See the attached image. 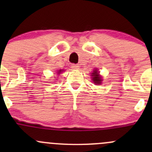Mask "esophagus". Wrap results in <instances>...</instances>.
Segmentation results:
<instances>
[{
  "label": "esophagus",
  "mask_w": 152,
  "mask_h": 152,
  "mask_svg": "<svg viewBox=\"0 0 152 152\" xmlns=\"http://www.w3.org/2000/svg\"><path fill=\"white\" fill-rule=\"evenodd\" d=\"M71 67L73 69H75V70H79V65H76V64H72Z\"/></svg>",
  "instance_id": "1"
}]
</instances>
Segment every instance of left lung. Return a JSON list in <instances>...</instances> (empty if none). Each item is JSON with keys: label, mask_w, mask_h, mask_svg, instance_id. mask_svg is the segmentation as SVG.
<instances>
[{"label": "left lung", "mask_w": 152, "mask_h": 152, "mask_svg": "<svg viewBox=\"0 0 152 152\" xmlns=\"http://www.w3.org/2000/svg\"><path fill=\"white\" fill-rule=\"evenodd\" d=\"M92 80H93V82H94V84H96V85H101V84L102 83V76L99 75V72L98 71L97 69H95L94 70H93V72L92 73Z\"/></svg>", "instance_id": "obj_1"}]
</instances>
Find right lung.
<instances>
[{"label": "right lung", "instance_id": "obj_1", "mask_svg": "<svg viewBox=\"0 0 152 152\" xmlns=\"http://www.w3.org/2000/svg\"><path fill=\"white\" fill-rule=\"evenodd\" d=\"M62 71H63L62 70H58V72H57V74H60V73H62Z\"/></svg>", "mask_w": 152, "mask_h": 152}]
</instances>
